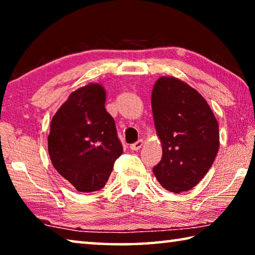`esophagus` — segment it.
<instances>
[{
    "label": "esophagus",
    "mask_w": 255,
    "mask_h": 255,
    "mask_svg": "<svg viewBox=\"0 0 255 255\" xmlns=\"http://www.w3.org/2000/svg\"><path fill=\"white\" fill-rule=\"evenodd\" d=\"M141 146H143V140L139 139V140H137L136 143H133L129 146V148H130L131 150H138V149H140Z\"/></svg>",
    "instance_id": "1"
}]
</instances>
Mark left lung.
<instances>
[{
	"mask_svg": "<svg viewBox=\"0 0 255 255\" xmlns=\"http://www.w3.org/2000/svg\"><path fill=\"white\" fill-rule=\"evenodd\" d=\"M155 128L163 155L153 172L167 191L191 190L207 174L219 148L218 123L195 89L159 77L152 92Z\"/></svg>",
	"mask_w": 255,
	"mask_h": 255,
	"instance_id": "8db88e82",
	"label": "left lung"
}]
</instances>
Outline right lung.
I'll return each mask as SVG.
<instances>
[{
    "label": "right lung",
    "mask_w": 255,
    "mask_h": 255,
    "mask_svg": "<svg viewBox=\"0 0 255 255\" xmlns=\"http://www.w3.org/2000/svg\"><path fill=\"white\" fill-rule=\"evenodd\" d=\"M105 102L100 84L83 86L71 94L50 124L51 163L80 192L105 187L116 159L123 154L115 120Z\"/></svg>",
    "instance_id": "obj_1"
}]
</instances>
